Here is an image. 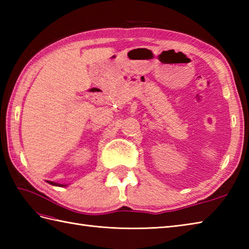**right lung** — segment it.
Segmentation results:
<instances>
[{"label": "right lung", "mask_w": 249, "mask_h": 249, "mask_svg": "<svg viewBox=\"0 0 249 249\" xmlns=\"http://www.w3.org/2000/svg\"><path fill=\"white\" fill-rule=\"evenodd\" d=\"M48 182L49 184H51V185H54V186H62V187H64V186H67V185H65V184H59V183H55V182H51V181H47Z\"/></svg>", "instance_id": "add662e5"}]
</instances>
